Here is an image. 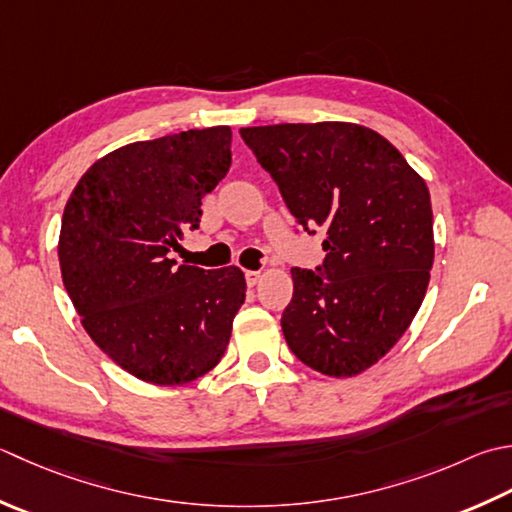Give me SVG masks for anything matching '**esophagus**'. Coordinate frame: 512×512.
Returning a JSON list of instances; mask_svg holds the SVG:
<instances>
[{
  "instance_id": "obj_1",
  "label": "esophagus",
  "mask_w": 512,
  "mask_h": 512,
  "mask_svg": "<svg viewBox=\"0 0 512 512\" xmlns=\"http://www.w3.org/2000/svg\"><path fill=\"white\" fill-rule=\"evenodd\" d=\"M246 282H248V286H255L259 279H262V270H246Z\"/></svg>"
}]
</instances>
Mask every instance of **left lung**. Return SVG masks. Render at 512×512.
<instances>
[{"label": "left lung", "mask_w": 512, "mask_h": 512, "mask_svg": "<svg viewBox=\"0 0 512 512\" xmlns=\"http://www.w3.org/2000/svg\"><path fill=\"white\" fill-rule=\"evenodd\" d=\"M310 235L326 230V259L290 268L282 315L288 348L328 377L377 364L424 302L435 259L433 208L422 177L375 130L348 122L242 128Z\"/></svg>", "instance_id": "obj_1"}]
</instances>
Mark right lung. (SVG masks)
I'll use <instances>...</instances> for the list:
<instances>
[{
  "mask_svg": "<svg viewBox=\"0 0 512 512\" xmlns=\"http://www.w3.org/2000/svg\"><path fill=\"white\" fill-rule=\"evenodd\" d=\"M228 126L126 144L90 166L68 197L59 266L90 339L126 373L182 386L224 357L246 299L237 266H175L202 199L230 168Z\"/></svg>",
  "mask_w": 512,
  "mask_h": 512,
  "instance_id": "obj_1",
  "label": "right lung"
}]
</instances>
